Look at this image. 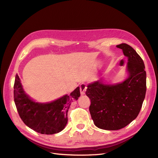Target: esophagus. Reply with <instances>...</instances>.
Listing matches in <instances>:
<instances>
[{"label":"esophagus","mask_w":158,"mask_h":158,"mask_svg":"<svg viewBox=\"0 0 158 158\" xmlns=\"http://www.w3.org/2000/svg\"><path fill=\"white\" fill-rule=\"evenodd\" d=\"M79 88H80V92H81V95H84L85 94V92L86 90V85L85 83H81L79 86Z\"/></svg>","instance_id":"esophagus-1"}]
</instances>
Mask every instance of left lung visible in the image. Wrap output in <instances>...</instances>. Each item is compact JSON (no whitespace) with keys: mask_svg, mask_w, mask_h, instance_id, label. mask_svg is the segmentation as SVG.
<instances>
[{"mask_svg":"<svg viewBox=\"0 0 158 158\" xmlns=\"http://www.w3.org/2000/svg\"><path fill=\"white\" fill-rule=\"evenodd\" d=\"M116 47L127 57L129 77L116 85L97 81L87 86L85 93L91 102L89 110L95 126L106 130L122 129L135 120L147 91V73L141 57L126 44Z\"/></svg>","mask_w":158,"mask_h":158,"instance_id":"1","label":"left lung"}]
</instances>
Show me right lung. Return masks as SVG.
<instances>
[{
  "mask_svg": "<svg viewBox=\"0 0 158 158\" xmlns=\"http://www.w3.org/2000/svg\"><path fill=\"white\" fill-rule=\"evenodd\" d=\"M14 102L23 122L34 131L52 135L64 130L68 122V111L70 105L80 96L78 86L70 95L47 103L34 102L23 89L18 75H15L14 86Z\"/></svg>",
  "mask_w": 158,
  "mask_h": 158,
  "instance_id": "1",
  "label": "right lung"
}]
</instances>
